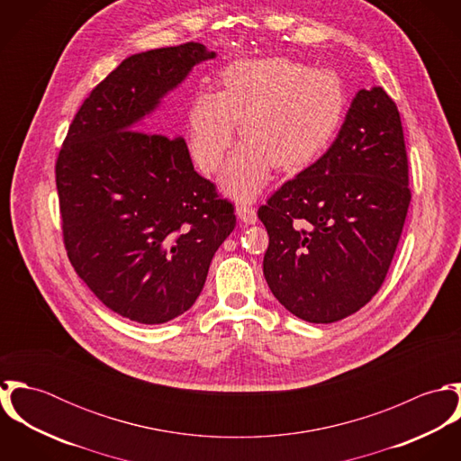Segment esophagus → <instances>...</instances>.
<instances>
[{
	"instance_id": "34e87169",
	"label": "esophagus",
	"mask_w": 461,
	"mask_h": 461,
	"mask_svg": "<svg viewBox=\"0 0 461 461\" xmlns=\"http://www.w3.org/2000/svg\"><path fill=\"white\" fill-rule=\"evenodd\" d=\"M236 212H238V218L241 220V223H245V225H254L258 221V211L254 205L238 203Z\"/></svg>"
}]
</instances>
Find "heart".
<instances>
[{
  "mask_svg": "<svg viewBox=\"0 0 461 461\" xmlns=\"http://www.w3.org/2000/svg\"><path fill=\"white\" fill-rule=\"evenodd\" d=\"M220 85L214 95L200 94L192 104L190 147L203 172H216L240 124L245 143L221 177L225 192L240 200L261 192L269 165L293 172L321 156L346 110L333 70L287 59L234 62Z\"/></svg>",
  "mask_w": 461,
  "mask_h": 461,
  "instance_id": "1",
  "label": "heart"
}]
</instances>
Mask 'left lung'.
I'll return each mask as SVG.
<instances>
[{"mask_svg": "<svg viewBox=\"0 0 461 461\" xmlns=\"http://www.w3.org/2000/svg\"><path fill=\"white\" fill-rule=\"evenodd\" d=\"M410 198L397 106L382 86L362 88L329 150L259 207L273 296L309 323L362 309L387 276Z\"/></svg>", "mask_w": 461, "mask_h": 461, "instance_id": "obj_1", "label": "left lung"}]
</instances>
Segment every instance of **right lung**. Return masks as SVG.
<instances>
[{"label":"right lung","instance_id":"right-lung-1","mask_svg":"<svg viewBox=\"0 0 461 461\" xmlns=\"http://www.w3.org/2000/svg\"><path fill=\"white\" fill-rule=\"evenodd\" d=\"M214 57L186 42L126 59L85 99L57 159L68 261L108 309L136 323L185 314L236 227L234 205L198 176L181 136L140 131Z\"/></svg>","mask_w":461,"mask_h":461}]
</instances>
